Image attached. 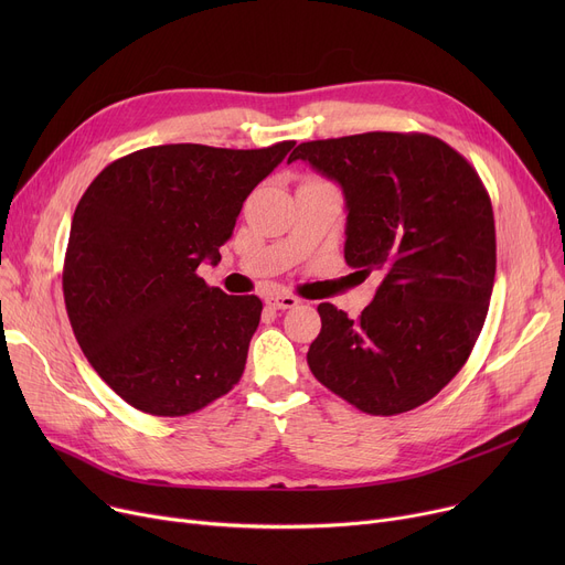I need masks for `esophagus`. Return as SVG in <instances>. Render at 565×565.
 I'll return each instance as SVG.
<instances>
[{
	"instance_id": "34e87169",
	"label": "esophagus",
	"mask_w": 565,
	"mask_h": 565,
	"mask_svg": "<svg viewBox=\"0 0 565 565\" xmlns=\"http://www.w3.org/2000/svg\"><path fill=\"white\" fill-rule=\"evenodd\" d=\"M265 302L270 305V307H275V309H292V307L300 305V300L295 298V295H288V292H275Z\"/></svg>"
}]
</instances>
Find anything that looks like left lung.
<instances>
[{"instance_id":"8db88e82","label":"left lung","mask_w":565,"mask_h":565,"mask_svg":"<svg viewBox=\"0 0 565 565\" xmlns=\"http://www.w3.org/2000/svg\"><path fill=\"white\" fill-rule=\"evenodd\" d=\"M295 160L343 190L345 263L382 275L360 318L318 305L311 373L366 414L424 405L465 366L488 316L497 241L477 169L422 132L305 141Z\"/></svg>"}]
</instances>
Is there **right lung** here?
<instances>
[{"instance_id": "obj_1", "label": "right lung", "mask_w": 565, "mask_h": 565, "mask_svg": "<svg viewBox=\"0 0 565 565\" xmlns=\"http://www.w3.org/2000/svg\"><path fill=\"white\" fill-rule=\"evenodd\" d=\"M295 141L252 151L141 148L82 194L64 260V300L84 358L132 407L185 417L241 380L263 302L211 288L252 190Z\"/></svg>"}]
</instances>
